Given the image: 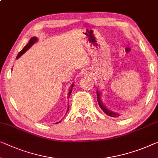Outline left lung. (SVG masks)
<instances>
[{"mask_svg": "<svg viewBox=\"0 0 158 158\" xmlns=\"http://www.w3.org/2000/svg\"><path fill=\"white\" fill-rule=\"evenodd\" d=\"M96 94H97V97H96V98H97L98 105H99L100 108H101V109H102V110H103V111L105 113V114H106L107 115H109V116H111V117H118V116H120L119 114H116V113H114V112L110 111V110L106 109V108L105 107V106L103 105V103H102V101H101V98H100V93L98 92V91H97V92H96Z\"/></svg>", "mask_w": 158, "mask_h": 158, "instance_id": "left-lung-1", "label": "left lung"}]
</instances>
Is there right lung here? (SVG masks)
<instances>
[{"mask_svg": "<svg viewBox=\"0 0 158 158\" xmlns=\"http://www.w3.org/2000/svg\"><path fill=\"white\" fill-rule=\"evenodd\" d=\"M37 37H32L31 39H30V40L29 41V42H28L27 43V44L26 46H25L24 48H23V49H22V50H21L20 52H19V54L18 55V56H17V59L18 58H19L20 57V56L22 55H23V54H24L25 52H26L28 49L29 48H31V46L32 45V44H33L35 42H37ZM73 86H74V84H72V86H71V89H70V91H69V94H68V95H69V96L71 95V93H72V87H73ZM69 106H68V110H69ZM60 121H59V122H57V123H60Z\"/></svg>", "mask_w": 158, "mask_h": 158, "instance_id": "right-lung-1", "label": "right lung"}]
</instances>
